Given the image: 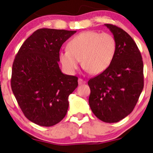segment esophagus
<instances>
[{"label":"esophagus","mask_w":153,"mask_h":153,"mask_svg":"<svg viewBox=\"0 0 153 153\" xmlns=\"http://www.w3.org/2000/svg\"><path fill=\"white\" fill-rule=\"evenodd\" d=\"M86 83L85 80L82 79V78H78V84H84Z\"/></svg>","instance_id":"1"}]
</instances>
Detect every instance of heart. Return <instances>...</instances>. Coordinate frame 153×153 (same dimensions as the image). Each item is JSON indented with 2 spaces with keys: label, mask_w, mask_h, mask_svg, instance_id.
Returning <instances> with one entry per match:
<instances>
[{
  "label": "heart",
  "mask_w": 153,
  "mask_h": 153,
  "mask_svg": "<svg viewBox=\"0 0 153 153\" xmlns=\"http://www.w3.org/2000/svg\"><path fill=\"white\" fill-rule=\"evenodd\" d=\"M117 44L107 32L85 31L74 36L67 44V50L59 54L64 69L70 74L78 69L80 61L91 74H100L110 66L115 58Z\"/></svg>",
  "instance_id": "b5f03b06"
}]
</instances>
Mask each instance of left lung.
Instances as JSON below:
<instances>
[{
    "instance_id": "left-lung-1",
    "label": "left lung",
    "mask_w": 153,
    "mask_h": 153,
    "mask_svg": "<svg viewBox=\"0 0 153 153\" xmlns=\"http://www.w3.org/2000/svg\"><path fill=\"white\" fill-rule=\"evenodd\" d=\"M116 40L115 58L109 67L90 78L89 104L94 115L106 123H116L132 112L143 88L140 50L130 35L106 24Z\"/></svg>"
}]
</instances>
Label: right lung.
I'll use <instances>...</instances> for the list:
<instances>
[{"instance_id":"add662e5","label":"right lung","mask_w":153,"mask_h":153,"mask_svg":"<svg viewBox=\"0 0 153 153\" xmlns=\"http://www.w3.org/2000/svg\"><path fill=\"white\" fill-rule=\"evenodd\" d=\"M75 32L39 29L15 55L12 90L26 118L39 126H54L65 117L68 97L78 85V77L64 75L58 65L61 46Z\"/></svg>"}]
</instances>
